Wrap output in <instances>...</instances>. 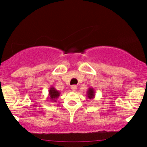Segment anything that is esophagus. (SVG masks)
Returning a JSON list of instances; mask_svg holds the SVG:
<instances>
[{
  "label": "esophagus",
  "instance_id": "esophagus-1",
  "mask_svg": "<svg viewBox=\"0 0 147 147\" xmlns=\"http://www.w3.org/2000/svg\"><path fill=\"white\" fill-rule=\"evenodd\" d=\"M77 86H75V85H72V86H71V89H72V90H73V91H75L76 90H77Z\"/></svg>",
  "mask_w": 147,
  "mask_h": 147
}]
</instances>
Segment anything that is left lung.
Masks as SVG:
<instances>
[{
	"instance_id": "obj_1",
	"label": "left lung",
	"mask_w": 147,
	"mask_h": 147,
	"mask_svg": "<svg viewBox=\"0 0 147 147\" xmlns=\"http://www.w3.org/2000/svg\"><path fill=\"white\" fill-rule=\"evenodd\" d=\"M86 95H87V97L89 99H92L94 97H95V90H94L93 88H89L88 90L86 92Z\"/></svg>"
}]
</instances>
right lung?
I'll use <instances>...</instances> for the list:
<instances>
[{
    "label": "right lung",
    "instance_id": "obj_1",
    "mask_svg": "<svg viewBox=\"0 0 147 147\" xmlns=\"http://www.w3.org/2000/svg\"><path fill=\"white\" fill-rule=\"evenodd\" d=\"M49 97L48 99L50 102H57V99L59 98V97L60 96V93L61 92L59 91H58L55 88V87L51 86L50 88L49 89Z\"/></svg>",
    "mask_w": 147,
    "mask_h": 147
}]
</instances>
